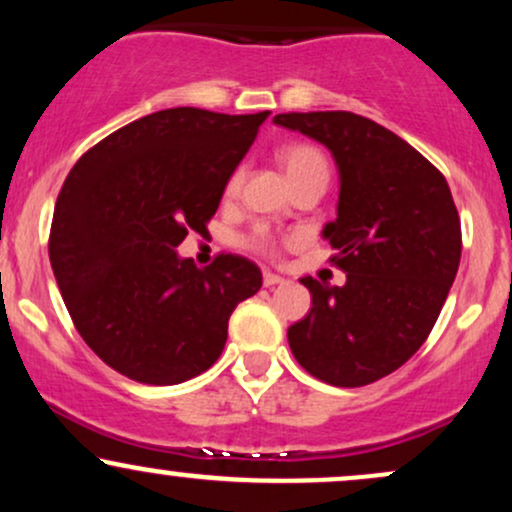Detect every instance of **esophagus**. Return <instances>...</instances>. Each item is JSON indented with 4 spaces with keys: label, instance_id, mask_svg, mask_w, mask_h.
I'll return each instance as SVG.
<instances>
[{
    "label": "esophagus",
    "instance_id": "obj_1",
    "mask_svg": "<svg viewBox=\"0 0 512 512\" xmlns=\"http://www.w3.org/2000/svg\"><path fill=\"white\" fill-rule=\"evenodd\" d=\"M284 276H279V274H272V272H264V276H262V284L267 286V289H272V286H279V284H284Z\"/></svg>",
    "mask_w": 512,
    "mask_h": 512
}]
</instances>
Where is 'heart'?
<instances>
[{"mask_svg": "<svg viewBox=\"0 0 512 512\" xmlns=\"http://www.w3.org/2000/svg\"><path fill=\"white\" fill-rule=\"evenodd\" d=\"M276 161H279V166L286 173V178H289L291 185H293V182L308 178V175L327 173L325 156H322V151H317L315 146H310V144H286V146H281L279 154H276ZM240 180H243V173L236 170V173L231 175V180H228V185H226L228 195H233V192L238 190ZM252 245H255L257 250H269V248H272V240H269V236L264 231H257L255 236H252Z\"/></svg>", "mask_w": 512, "mask_h": 512, "instance_id": "1", "label": "heart"}]
</instances>
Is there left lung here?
<instances>
[{
    "mask_svg": "<svg viewBox=\"0 0 512 512\" xmlns=\"http://www.w3.org/2000/svg\"><path fill=\"white\" fill-rule=\"evenodd\" d=\"M274 125L327 146L337 163V219L322 238L346 272L344 286L303 276L313 308L289 327V346L322 383H375L419 351L455 281L462 231L450 187L414 146L368 117L284 113Z\"/></svg>",
    "mask_w": 512,
    "mask_h": 512,
    "instance_id": "obj_1",
    "label": "left lung"
}]
</instances>
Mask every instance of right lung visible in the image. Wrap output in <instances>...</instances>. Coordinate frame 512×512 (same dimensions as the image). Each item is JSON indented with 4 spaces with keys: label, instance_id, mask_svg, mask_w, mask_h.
Masks as SVG:
<instances>
[{
    "label": "right lung",
    "instance_id": "add662e5",
    "mask_svg": "<svg viewBox=\"0 0 512 512\" xmlns=\"http://www.w3.org/2000/svg\"><path fill=\"white\" fill-rule=\"evenodd\" d=\"M269 110H158L76 161L55 204L50 264L84 342L144 385H178L214 366L228 317L262 272L238 255L199 269L175 248L204 233Z\"/></svg>",
    "mask_w": 512,
    "mask_h": 512
}]
</instances>
